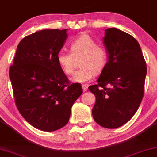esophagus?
Masks as SVG:
<instances>
[{
	"label": "esophagus",
	"mask_w": 157,
	"mask_h": 157,
	"mask_svg": "<svg viewBox=\"0 0 157 157\" xmlns=\"http://www.w3.org/2000/svg\"><path fill=\"white\" fill-rule=\"evenodd\" d=\"M82 90H83V92H85V91H87V85H82Z\"/></svg>",
	"instance_id": "1"
}]
</instances>
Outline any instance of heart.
<instances>
[{
  "instance_id": "1",
  "label": "heart",
  "mask_w": 157,
  "mask_h": 157,
  "mask_svg": "<svg viewBox=\"0 0 157 157\" xmlns=\"http://www.w3.org/2000/svg\"><path fill=\"white\" fill-rule=\"evenodd\" d=\"M70 52H60L57 61L66 75H71L77 61L80 60V70L76 71L71 80L76 83H85L94 75L101 73L108 64V54L103 46L98 45L95 40L87 33H82L70 44Z\"/></svg>"
}]
</instances>
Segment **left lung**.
I'll list each match as a JSON object with an SVG mask.
<instances>
[{
  "instance_id": "1",
  "label": "left lung",
  "mask_w": 157,
  "mask_h": 157,
  "mask_svg": "<svg viewBox=\"0 0 157 157\" xmlns=\"http://www.w3.org/2000/svg\"><path fill=\"white\" fill-rule=\"evenodd\" d=\"M103 42L108 60L98 84L88 87L96 98L92 113L100 126L116 128L137 111L144 96L147 69L139 44L131 35L109 28Z\"/></svg>"
}]
</instances>
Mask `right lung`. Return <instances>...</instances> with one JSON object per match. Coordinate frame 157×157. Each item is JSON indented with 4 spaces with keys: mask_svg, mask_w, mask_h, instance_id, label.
Masks as SVG:
<instances>
[{
    "mask_svg": "<svg viewBox=\"0 0 157 157\" xmlns=\"http://www.w3.org/2000/svg\"><path fill=\"white\" fill-rule=\"evenodd\" d=\"M67 29H45L18 44L9 77L18 111L31 126L54 131L67 124L82 86L71 83L57 61Z\"/></svg>",
    "mask_w": 157,
    "mask_h": 157,
    "instance_id": "obj_1",
    "label": "right lung"
}]
</instances>
